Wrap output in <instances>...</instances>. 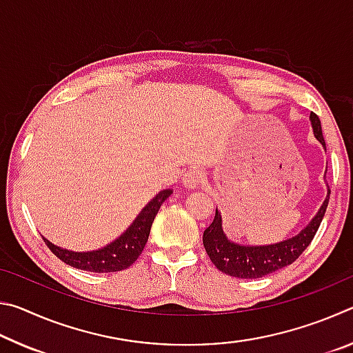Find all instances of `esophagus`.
<instances>
[{
    "instance_id": "esophagus-1",
    "label": "esophagus",
    "mask_w": 353,
    "mask_h": 353,
    "mask_svg": "<svg viewBox=\"0 0 353 353\" xmlns=\"http://www.w3.org/2000/svg\"><path fill=\"white\" fill-rule=\"evenodd\" d=\"M204 179H205L204 171L198 168V166H193V168L187 170V172L183 174L182 181H183V185L187 188H196L199 183L204 182Z\"/></svg>"
}]
</instances>
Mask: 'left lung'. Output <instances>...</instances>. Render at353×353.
Segmentation results:
<instances>
[{
  "instance_id": "8db88e82",
  "label": "left lung",
  "mask_w": 353,
  "mask_h": 353,
  "mask_svg": "<svg viewBox=\"0 0 353 353\" xmlns=\"http://www.w3.org/2000/svg\"><path fill=\"white\" fill-rule=\"evenodd\" d=\"M310 119L313 124L314 137L325 148L319 117L312 112ZM328 199H330V188H328V196L319 208L318 214L301 234L290 238V240L268 244V246H243V244L227 240L223 225H221V213L216 208L213 223L204 232V248L207 255L210 256L212 263L219 271L238 279H260L282 270V268L294 263L313 241L325 214Z\"/></svg>"
}]
</instances>
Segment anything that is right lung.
Masks as SVG:
<instances>
[{
	"label": "right lung",
	"instance_id": "right-lung-1",
	"mask_svg": "<svg viewBox=\"0 0 353 353\" xmlns=\"http://www.w3.org/2000/svg\"><path fill=\"white\" fill-rule=\"evenodd\" d=\"M172 190H163L143 208L141 213L137 216L132 225L124 234L99 250L93 252H73L62 248H57L43 238L46 246L51 249L57 259H61L67 265L76 268V270L90 271V272H117L129 268L139 259L143 249L146 246L149 232L154 223L155 214L159 213L160 205L166 198H170Z\"/></svg>",
	"mask_w": 353,
	"mask_h": 353
}]
</instances>
